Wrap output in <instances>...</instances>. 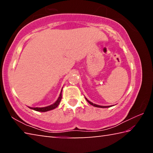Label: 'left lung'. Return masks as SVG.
<instances>
[{
	"label": "left lung",
	"mask_w": 153,
	"mask_h": 153,
	"mask_svg": "<svg viewBox=\"0 0 153 153\" xmlns=\"http://www.w3.org/2000/svg\"><path fill=\"white\" fill-rule=\"evenodd\" d=\"M86 100L88 102V103H90V105H93L94 106V107H100V108H107V107H111V106H107V107H103V106H100V105H95V104H94V103H92V102H90V101H89L87 99V98H86Z\"/></svg>",
	"instance_id": "left-lung-1"
}]
</instances>
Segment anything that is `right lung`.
<instances>
[{
	"instance_id": "obj_1",
	"label": "right lung",
	"mask_w": 153,
	"mask_h": 153,
	"mask_svg": "<svg viewBox=\"0 0 153 153\" xmlns=\"http://www.w3.org/2000/svg\"><path fill=\"white\" fill-rule=\"evenodd\" d=\"M62 90L61 92L60 93V95H59V97L58 98V99L54 103V104L51 105L50 106H48V107H42V108H38V107H35V108H31L30 107V108H32V109L33 110H35L36 111H40V112H46V111H51L52 109H54V108H55L56 107H57V106L59 105V102H61V98H62Z\"/></svg>"
}]
</instances>
